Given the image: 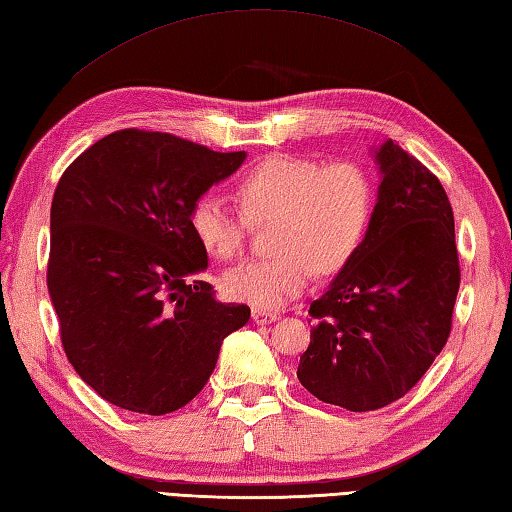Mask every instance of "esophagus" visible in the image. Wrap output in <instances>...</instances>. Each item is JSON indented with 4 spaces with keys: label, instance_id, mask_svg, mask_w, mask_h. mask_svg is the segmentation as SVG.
<instances>
[{
    "label": "esophagus",
    "instance_id": "esophagus-1",
    "mask_svg": "<svg viewBox=\"0 0 512 512\" xmlns=\"http://www.w3.org/2000/svg\"><path fill=\"white\" fill-rule=\"evenodd\" d=\"M280 315L271 313V311H264V309H253V320L257 324H268V322H275Z\"/></svg>",
    "mask_w": 512,
    "mask_h": 512
}]
</instances>
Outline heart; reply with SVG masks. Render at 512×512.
<instances>
[{"mask_svg": "<svg viewBox=\"0 0 512 512\" xmlns=\"http://www.w3.org/2000/svg\"><path fill=\"white\" fill-rule=\"evenodd\" d=\"M239 210L206 194L190 210V232L217 262H235L253 226L277 221L271 259L232 268L224 291L257 309H280L320 275H338L369 235L376 190L353 161L320 163L309 156L271 154L235 183Z\"/></svg>", "mask_w": 512, "mask_h": 512, "instance_id": "heart-1", "label": "heart"}]
</instances>
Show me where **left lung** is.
Segmentation results:
<instances>
[{
    "instance_id": "8db88e82",
    "label": "left lung",
    "mask_w": 512,
    "mask_h": 512,
    "mask_svg": "<svg viewBox=\"0 0 512 512\" xmlns=\"http://www.w3.org/2000/svg\"><path fill=\"white\" fill-rule=\"evenodd\" d=\"M378 203L358 255L311 302V342L297 378L324 403L380 410L425 376L452 331L461 268L441 181L387 141Z\"/></svg>"
}]
</instances>
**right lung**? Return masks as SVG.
Masks as SVG:
<instances>
[{"label": "right lung", "mask_w": 512, "mask_h": 512, "mask_svg": "<svg viewBox=\"0 0 512 512\" xmlns=\"http://www.w3.org/2000/svg\"><path fill=\"white\" fill-rule=\"evenodd\" d=\"M246 152H215L127 127L60 176L51 203L46 286L73 369L129 412L181 410L208 383L221 342L250 318L201 280L208 253L190 210Z\"/></svg>", "instance_id": "obj_1"}]
</instances>
